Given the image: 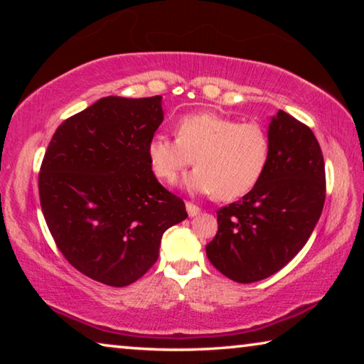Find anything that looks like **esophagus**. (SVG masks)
I'll list each match as a JSON object with an SVG mask.
<instances>
[{"mask_svg": "<svg viewBox=\"0 0 364 364\" xmlns=\"http://www.w3.org/2000/svg\"><path fill=\"white\" fill-rule=\"evenodd\" d=\"M186 210H188V215L189 217H196V215L200 213V208L194 205L193 202H186Z\"/></svg>", "mask_w": 364, "mask_h": 364, "instance_id": "esophagus-1", "label": "esophagus"}]
</instances>
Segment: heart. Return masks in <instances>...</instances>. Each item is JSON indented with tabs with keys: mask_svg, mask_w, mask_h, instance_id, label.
Masks as SVG:
<instances>
[{
	"mask_svg": "<svg viewBox=\"0 0 364 364\" xmlns=\"http://www.w3.org/2000/svg\"><path fill=\"white\" fill-rule=\"evenodd\" d=\"M269 151V136L260 123H241L210 110L181 117L176 139L154 134L147 143V157L160 180L173 183L194 157L196 168L184 184L220 200L247 194L267 170Z\"/></svg>",
	"mask_w": 364,
	"mask_h": 364,
	"instance_id": "obj_1",
	"label": "heart"
}]
</instances>
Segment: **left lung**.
Masks as SVG:
<instances>
[{"label":"left lung","instance_id":"obj_1","mask_svg":"<svg viewBox=\"0 0 364 364\" xmlns=\"http://www.w3.org/2000/svg\"><path fill=\"white\" fill-rule=\"evenodd\" d=\"M269 160L241 200L217 212L218 231L207 257L236 282L262 281L292 260L321 217L324 159L305 123L279 110L269 122Z\"/></svg>","mask_w":364,"mask_h":364}]
</instances>
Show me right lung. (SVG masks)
<instances>
[{
  "instance_id": "obj_1",
  "label": "right lung",
  "mask_w": 364,
  "mask_h": 364,
  "mask_svg": "<svg viewBox=\"0 0 364 364\" xmlns=\"http://www.w3.org/2000/svg\"><path fill=\"white\" fill-rule=\"evenodd\" d=\"M162 120V96H107L60 123L45 152L38 191L49 232L73 268L106 286L138 281L164 232L188 217L147 157Z\"/></svg>"
}]
</instances>
